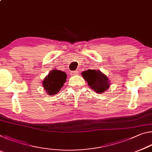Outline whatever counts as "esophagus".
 Instances as JSON below:
<instances>
[{
	"label": "esophagus",
	"mask_w": 152,
	"mask_h": 152,
	"mask_svg": "<svg viewBox=\"0 0 152 152\" xmlns=\"http://www.w3.org/2000/svg\"><path fill=\"white\" fill-rule=\"evenodd\" d=\"M70 74H71L72 76H75V75H77V74H78V71H77V70L72 71V72H71Z\"/></svg>",
	"instance_id": "34e87169"
}]
</instances>
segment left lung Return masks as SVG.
Returning a JSON list of instances; mask_svg holds the SVG:
<instances>
[{"label": "left lung", "mask_w": 152, "mask_h": 152, "mask_svg": "<svg viewBox=\"0 0 152 152\" xmlns=\"http://www.w3.org/2000/svg\"><path fill=\"white\" fill-rule=\"evenodd\" d=\"M82 76L88 86L96 93L104 92L109 88L110 81L107 76L99 70H88L82 72Z\"/></svg>", "instance_id": "1"}]
</instances>
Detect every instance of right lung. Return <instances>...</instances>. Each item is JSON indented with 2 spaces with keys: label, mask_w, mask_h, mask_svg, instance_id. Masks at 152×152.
I'll return each instance as SVG.
<instances>
[{
  "label": "right lung",
  "mask_w": 152,
  "mask_h": 152,
  "mask_svg": "<svg viewBox=\"0 0 152 152\" xmlns=\"http://www.w3.org/2000/svg\"><path fill=\"white\" fill-rule=\"evenodd\" d=\"M66 74L58 70H52L43 81V86L49 95L56 94L66 80Z\"/></svg>",
  "instance_id": "add662e5"
}]
</instances>
